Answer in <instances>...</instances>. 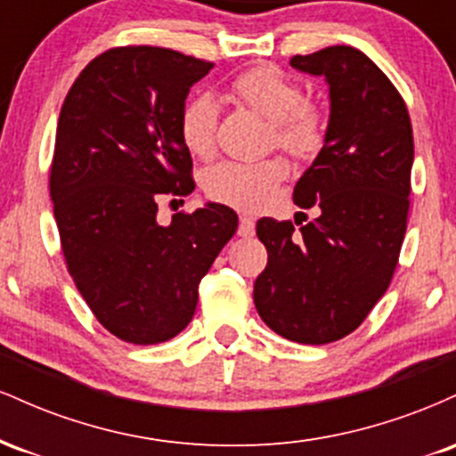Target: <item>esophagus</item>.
Masks as SVG:
<instances>
[{
  "label": "esophagus",
  "mask_w": 456,
  "mask_h": 456,
  "mask_svg": "<svg viewBox=\"0 0 456 456\" xmlns=\"http://www.w3.org/2000/svg\"><path fill=\"white\" fill-rule=\"evenodd\" d=\"M238 233L242 235V238H250V235L255 233V221H253V218H248V216H242V218H240Z\"/></svg>",
  "instance_id": "obj_1"
}]
</instances>
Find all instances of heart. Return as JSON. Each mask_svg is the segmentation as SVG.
Returning a JSON list of instances; mask_svg holds the SVG:
<instances>
[{
  "label": "heart",
  "instance_id": "b5f03b06",
  "mask_svg": "<svg viewBox=\"0 0 456 456\" xmlns=\"http://www.w3.org/2000/svg\"><path fill=\"white\" fill-rule=\"evenodd\" d=\"M232 94L238 102L259 113L272 124L276 148L296 159H311L326 139V119L315 104L305 101V92L291 77L274 66H257L233 78ZM218 104L210 94H197L180 113V137L191 154L212 156L216 145ZM281 159L261 162L223 160L203 175V191L216 203L259 210L270 201L274 188L287 177Z\"/></svg>",
  "mask_w": 456,
  "mask_h": 456
}]
</instances>
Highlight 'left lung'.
I'll use <instances>...</instances> for the list:
<instances>
[{"mask_svg":"<svg viewBox=\"0 0 456 456\" xmlns=\"http://www.w3.org/2000/svg\"><path fill=\"white\" fill-rule=\"evenodd\" d=\"M296 70L326 77L323 148L294 188L311 223L259 218L268 265L255 281L265 326L289 341L326 345L352 334L388 289L407 229L413 134L405 101L354 46L294 55Z\"/></svg>","mask_w":456,"mask_h":456,"instance_id":"1","label":"left lung"}]
</instances>
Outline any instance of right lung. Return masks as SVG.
I'll return each mask as SVG.
<instances>
[{"instance_id":"1","label":"right lung","mask_w":456,"mask_h":456,"mask_svg":"<svg viewBox=\"0 0 456 456\" xmlns=\"http://www.w3.org/2000/svg\"><path fill=\"white\" fill-rule=\"evenodd\" d=\"M212 61L115 46L72 83L60 111L51 201L68 272L113 337L174 338L197 308L199 282L238 229V214L208 203L159 224V199L195 191L180 113Z\"/></svg>"}]
</instances>
